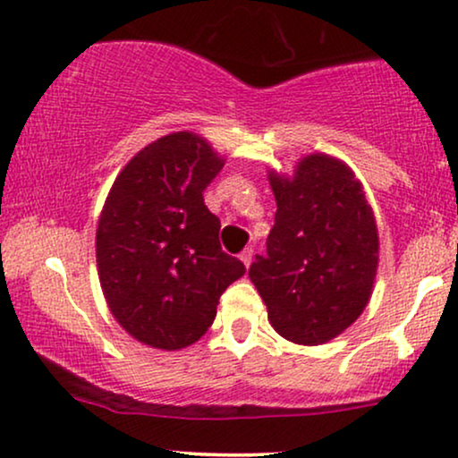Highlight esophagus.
<instances>
[{
	"label": "esophagus",
	"instance_id": "1",
	"mask_svg": "<svg viewBox=\"0 0 458 458\" xmlns=\"http://www.w3.org/2000/svg\"><path fill=\"white\" fill-rule=\"evenodd\" d=\"M252 255H255V250H252V248H246L244 252H242L240 255V261L246 265V267H250V263H252Z\"/></svg>",
	"mask_w": 458,
	"mask_h": 458
}]
</instances>
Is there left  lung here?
Listing matches in <instances>:
<instances>
[{"mask_svg": "<svg viewBox=\"0 0 458 458\" xmlns=\"http://www.w3.org/2000/svg\"><path fill=\"white\" fill-rule=\"evenodd\" d=\"M276 197L267 252L250 265L269 323L284 340L318 346L363 312L377 267V229L352 169L308 155L293 178L269 172Z\"/></svg>", "mask_w": 458, "mask_h": 458, "instance_id": "left-lung-1", "label": "left lung"}]
</instances>
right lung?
Listing matches in <instances>:
<instances>
[{
  "label": "right lung",
  "mask_w": 458,
  "mask_h": 458,
  "mask_svg": "<svg viewBox=\"0 0 458 458\" xmlns=\"http://www.w3.org/2000/svg\"><path fill=\"white\" fill-rule=\"evenodd\" d=\"M225 161L199 135H163L123 167L98 225L101 291L118 325L146 346L180 350L214 323L225 289L246 274L223 252L203 191Z\"/></svg>",
  "instance_id": "obj_1"
}]
</instances>
